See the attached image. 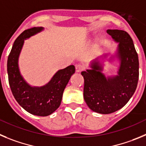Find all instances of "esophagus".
Instances as JSON below:
<instances>
[{
  "label": "esophagus",
  "instance_id": "obj_1",
  "mask_svg": "<svg viewBox=\"0 0 146 146\" xmlns=\"http://www.w3.org/2000/svg\"><path fill=\"white\" fill-rule=\"evenodd\" d=\"M84 69V66L81 64H78L76 65V73H80Z\"/></svg>",
  "mask_w": 146,
  "mask_h": 146
}]
</instances>
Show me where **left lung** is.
<instances>
[{
	"mask_svg": "<svg viewBox=\"0 0 146 146\" xmlns=\"http://www.w3.org/2000/svg\"><path fill=\"white\" fill-rule=\"evenodd\" d=\"M107 33L119 43L116 57L120 66L117 75L106 77L98 59L92 62L91 69L81 72L85 102L92 111L102 114L124 107L135 93L139 78L138 56L130 35L121 30H108Z\"/></svg>",
	"mask_w": 146,
	"mask_h": 146,
	"instance_id": "8db88e82",
	"label": "left lung"
}]
</instances>
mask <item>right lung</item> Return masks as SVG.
<instances>
[{
    "instance_id": "1",
    "label": "right lung",
    "mask_w": 146,
    "mask_h": 146,
    "mask_svg": "<svg viewBox=\"0 0 146 146\" xmlns=\"http://www.w3.org/2000/svg\"><path fill=\"white\" fill-rule=\"evenodd\" d=\"M44 30L38 27L25 30L16 39L7 61L9 86L17 102L30 113L38 116H47L60 106L64 89L72 75L74 65L58 70L44 86L37 87L29 85L21 75L18 60L25 40Z\"/></svg>"
}]
</instances>
